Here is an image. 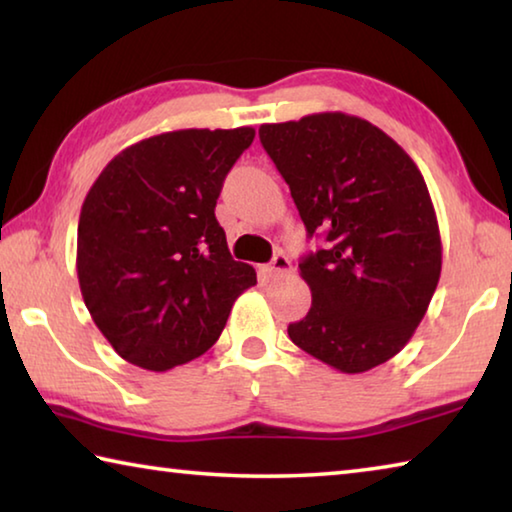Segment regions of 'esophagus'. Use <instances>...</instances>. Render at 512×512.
<instances>
[{
  "label": "esophagus",
  "instance_id": "1",
  "mask_svg": "<svg viewBox=\"0 0 512 512\" xmlns=\"http://www.w3.org/2000/svg\"><path fill=\"white\" fill-rule=\"evenodd\" d=\"M264 273H266L268 277H282V275L291 273V259H289L287 255H284V253H277V255L271 259V264L264 266Z\"/></svg>",
  "mask_w": 512,
  "mask_h": 512
}]
</instances>
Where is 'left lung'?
<instances>
[{
    "instance_id": "left-lung-1",
    "label": "left lung",
    "mask_w": 512,
    "mask_h": 512,
    "mask_svg": "<svg viewBox=\"0 0 512 512\" xmlns=\"http://www.w3.org/2000/svg\"><path fill=\"white\" fill-rule=\"evenodd\" d=\"M259 142L307 237L325 239L298 264L311 307L289 339L348 375L393 359L427 314L443 266L420 169L384 131L343 112L264 124Z\"/></svg>"
}]
</instances>
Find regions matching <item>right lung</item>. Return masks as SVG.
Wrapping results in <instances>:
<instances>
[{"label":"right lung","mask_w":512,"mask_h":512,"mask_svg":"<svg viewBox=\"0 0 512 512\" xmlns=\"http://www.w3.org/2000/svg\"><path fill=\"white\" fill-rule=\"evenodd\" d=\"M250 126L149 137L108 162L85 196L76 271L90 316L121 359L164 372L219 339L235 300L257 284L216 221L223 180Z\"/></svg>","instance_id":"obj_1"}]
</instances>
